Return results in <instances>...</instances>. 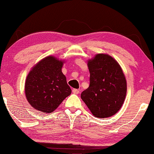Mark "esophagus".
<instances>
[{
	"label": "esophagus",
	"instance_id": "34e87169",
	"mask_svg": "<svg viewBox=\"0 0 154 154\" xmlns=\"http://www.w3.org/2000/svg\"><path fill=\"white\" fill-rule=\"evenodd\" d=\"M72 92L73 94H78L79 93V90H77V89H73Z\"/></svg>",
	"mask_w": 154,
	"mask_h": 154
}]
</instances>
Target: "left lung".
Wrapping results in <instances>:
<instances>
[{"mask_svg":"<svg viewBox=\"0 0 154 154\" xmlns=\"http://www.w3.org/2000/svg\"><path fill=\"white\" fill-rule=\"evenodd\" d=\"M88 66L90 86L81 93V99L94 117H112L125 100L127 85L123 71L112 57L103 53L89 60Z\"/></svg>","mask_w":154,"mask_h":154,"instance_id":"1","label":"left lung"}]
</instances>
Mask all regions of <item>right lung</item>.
I'll return each mask as SVG.
<instances>
[{
    "label": "right lung",
    "mask_w": 154,
    "mask_h": 154,
    "mask_svg": "<svg viewBox=\"0 0 154 154\" xmlns=\"http://www.w3.org/2000/svg\"><path fill=\"white\" fill-rule=\"evenodd\" d=\"M64 60L47 56L35 64L26 80L25 94L30 106L36 110L51 113L72 93L62 72Z\"/></svg>",
    "instance_id": "add662e5"
}]
</instances>
